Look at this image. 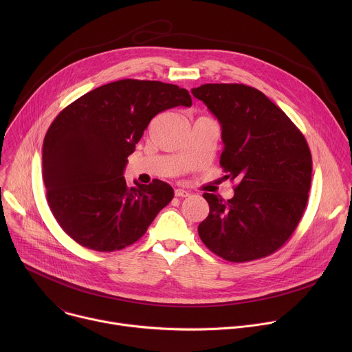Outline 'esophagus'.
<instances>
[{"label":"esophagus","instance_id":"obj_1","mask_svg":"<svg viewBox=\"0 0 352 352\" xmlns=\"http://www.w3.org/2000/svg\"><path fill=\"white\" fill-rule=\"evenodd\" d=\"M174 195H175L177 197H186V196H189L190 193H189V190H185V189L177 188V189L174 190Z\"/></svg>","mask_w":352,"mask_h":352}]
</instances>
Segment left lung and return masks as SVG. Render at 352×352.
<instances>
[{
	"instance_id": "8db88e82",
	"label": "left lung",
	"mask_w": 352,
	"mask_h": 352,
	"mask_svg": "<svg viewBox=\"0 0 352 352\" xmlns=\"http://www.w3.org/2000/svg\"><path fill=\"white\" fill-rule=\"evenodd\" d=\"M221 125L220 166L236 182L224 200L204 193L210 212L200 239L217 256L243 263L274 254L305 212L312 156L294 122L261 90L242 83H206L192 89Z\"/></svg>"
}]
</instances>
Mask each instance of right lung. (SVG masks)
<instances>
[{
    "instance_id": "add662e5",
    "label": "right lung",
    "mask_w": 352,
    "mask_h": 352,
    "mask_svg": "<svg viewBox=\"0 0 352 352\" xmlns=\"http://www.w3.org/2000/svg\"><path fill=\"white\" fill-rule=\"evenodd\" d=\"M192 106L186 89L159 80L122 79L100 86L65 107L43 142L47 204L79 245L113 252L135 243L174 197L160 179L129 188L124 178L148 122Z\"/></svg>"
}]
</instances>
